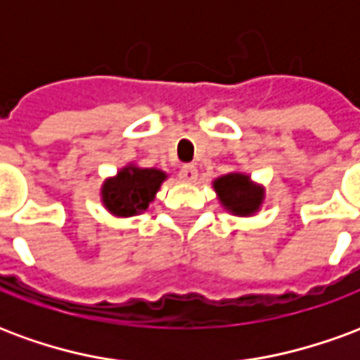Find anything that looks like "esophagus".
<instances>
[{
    "mask_svg": "<svg viewBox=\"0 0 360 360\" xmlns=\"http://www.w3.org/2000/svg\"><path fill=\"white\" fill-rule=\"evenodd\" d=\"M196 177H198V172H196L195 165H183L179 172V179L185 181V183H195Z\"/></svg>",
    "mask_w": 360,
    "mask_h": 360,
    "instance_id": "obj_1",
    "label": "esophagus"
}]
</instances>
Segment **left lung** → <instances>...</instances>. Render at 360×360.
<instances>
[{
    "label": "left lung",
    "instance_id": "left-lung-1",
    "mask_svg": "<svg viewBox=\"0 0 360 360\" xmlns=\"http://www.w3.org/2000/svg\"><path fill=\"white\" fill-rule=\"evenodd\" d=\"M221 206L235 216H255L264 202V187L245 173H227L214 181Z\"/></svg>",
    "mask_w": 360,
    "mask_h": 360
}]
</instances>
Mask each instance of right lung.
Segmentation results:
<instances>
[{
	"label": "right lung",
	"mask_w": 360,
	"mask_h": 360,
	"mask_svg": "<svg viewBox=\"0 0 360 360\" xmlns=\"http://www.w3.org/2000/svg\"><path fill=\"white\" fill-rule=\"evenodd\" d=\"M167 179L162 169L156 167H136L129 164L119 169L115 177L103 181L102 202L113 216L129 218L148 208L160 185Z\"/></svg>",
	"instance_id": "add662e5"
}]
</instances>
